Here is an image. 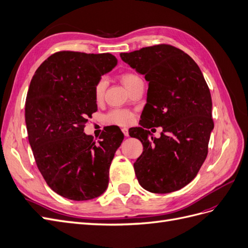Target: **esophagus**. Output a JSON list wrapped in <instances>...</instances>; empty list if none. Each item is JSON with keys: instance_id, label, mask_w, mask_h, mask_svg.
Segmentation results:
<instances>
[{"instance_id": "esophagus-1", "label": "esophagus", "mask_w": 248, "mask_h": 248, "mask_svg": "<svg viewBox=\"0 0 248 248\" xmlns=\"http://www.w3.org/2000/svg\"><path fill=\"white\" fill-rule=\"evenodd\" d=\"M122 132L124 133V136H125V137H128V136H129V132H128V129H127V128H125V127H124V128H122Z\"/></svg>"}]
</instances>
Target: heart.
I'll return each instance as SVG.
<instances>
[{
    "label": "heart",
    "mask_w": 248,
    "mask_h": 248,
    "mask_svg": "<svg viewBox=\"0 0 248 248\" xmlns=\"http://www.w3.org/2000/svg\"><path fill=\"white\" fill-rule=\"evenodd\" d=\"M139 80H140V78L137 76L136 73H132V72H125L121 76V81L123 82V85L127 90H128V91ZM107 86H108V81L104 78H101L100 79L97 80V82L94 86V92H93L94 98L97 102H100L103 99ZM132 120H133L132 112L125 109H114L110 112H108V115L107 116L108 123L121 125V126L130 124Z\"/></svg>",
    "instance_id": "b5f03b06"
}]
</instances>
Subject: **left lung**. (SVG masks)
<instances>
[{"label":"left lung","mask_w":248,"mask_h":248,"mask_svg":"<svg viewBox=\"0 0 248 248\" xmlns=\"http://www.w3.org/2000/svg\"><path fill=\"white\" fill-rule=\"evenodd\" d=\"M120 57L149 81L142 127L129 133L144 147L133 164L139 183L154 193L181 189L204 163L214 128L211 94L204 76L188 55L169 44L121 52ZM148 124L163 127L159 139L149 138L144 129Z\"/></svg>","instance_id":"8db88e82"}]
</instances>
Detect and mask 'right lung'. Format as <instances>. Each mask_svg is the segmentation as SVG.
<instances>
[{
  "instance_id": "right-lung-1",
  "label": "right lung",
  "mask_w": 248,
  "mask_h": 248,
  "mask_svg": "<svg viewBox=\"0 0 248 248\" xmlns=\"http://www.w3.org/2000/svg\"><path fill=\"white\" fill-rule=\"evenodd\" d=\"M111 54L63 50L36 70L26 99V125L37 167L50 188L72 201L101 196L124 136L118 127L96 142L84 132L97 110L94 86L117 65Z\"/></svg>"
}]
</instances>
